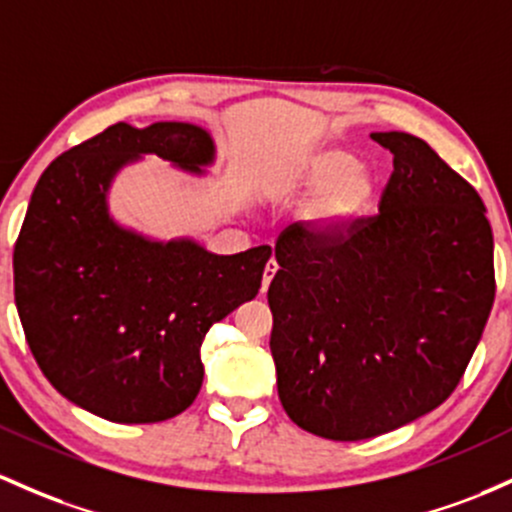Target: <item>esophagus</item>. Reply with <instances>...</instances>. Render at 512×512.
I'll use <instances>...</instances> for the list:
<instances>
[{
	"label": "esophagus",
	"mask_w": 512,
	"mask_h": 512,
	"mask_svg": "<svg viewBox=\"0 0 512 512\" xmlns=\"http://www.w3.org/2000/svg\"><path fill=\"white\" fill-rule=\"evenodd\" d=\"M277 269H279L277 260H274V257H269L267 267H265V274H262V291L269 289V282H272V279H274V274H277Z\"/></svg>",
	"instance_id": "esophagus-1"
}]
</instances>
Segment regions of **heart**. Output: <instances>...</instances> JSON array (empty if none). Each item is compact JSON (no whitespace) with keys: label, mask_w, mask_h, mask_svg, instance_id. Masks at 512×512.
I'll return each mask as SVG.
<instances>
[{"label":"heart","mask_w":512,"mask_h":512,"mask_svg":"<svg viewBox=\"0 0 512 512\" xmlns=\"http://www.w3.org/2000/svg\"><path fill=\"white\" fill-rule=\"evenodd\" d=\"M289 189H316L303 209V221L320 233L347 228L372 209L376 182L369 167L345 148H323L308 155L291 174Z\"/></svg>","instance_id":"heart-1"}]
</instances>
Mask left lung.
Wrapping results in <instances>:
<instances>
[{"instance_id": "obj_1", "label": "left lung", "mask_w": 512, "mask_h": 512, "mask_svg": "<svg viewBox=\"0 0 512 512\" xmlns=\"http://www.w3.org/2000/svg\"><path fill=\"white\" fill-rule=\"evenodd\" d=\"M372 138L393 155L379 213L333 233L282 230L267 291L279 401L299 428L340 442L445 403L496 299L476 189L411 133Z\"/></svg>"}]
</instances>
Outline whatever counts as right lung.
<instances>
[{
    "label": "right lung",
    "mask_w": 512,
    "mask_h": 512,
    "mask_svg": "<svg viewBox=\"0 0 512 512\" xmlns=\"http://www.w3.org/2000/svg\"><path fill=\"white\" fill-rule=\"evenodd\" d=\"M143 153L199 172L213 143L192 123H114L50 162L14 245V299L38 367L67 401L111 423H160L192 406L201 342L255 299L272 255L269 245L211 255L116 226L106 189Z\"/></svg>",
    "instance_id": "obj_1"
}]
</instances>
